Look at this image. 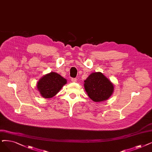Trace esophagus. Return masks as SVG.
<instances>
[{
	"instance_id": "34e87169",
	"label": "esophagus",
	"mask_w": 152,
	"mask_h": 152,
	"mask_svg": "<svg viewBox=\"0 0 152 152\" xmlns=\"http://www.w3.org/2000/svg\"><path fill=\"white\" fill-rule=\"evenodd\" d=\"M77 79L76 78H72V79H71V81L72 82H77Z\"/></svg>"
}]
</instances>
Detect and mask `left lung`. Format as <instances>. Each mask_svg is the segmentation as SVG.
I'll return each mask as SVG.
<instances>
[{
    "mask_svg": "<svg viewBox=\"0 0 152 152\" xmlns=\"http://www.w3.org/2000/svg\"><path fill=\"white\" fill-rule=\"evenodd\" d=\"M88 96L94 102L107 100L113 92V85L101 72L92 73L84 81Z\"/></svg>",
    "mask_w": 152,
    "mask_h": 152,
    "instance_id": "obj_1",
    "label": "left lung"
}]
</instances>
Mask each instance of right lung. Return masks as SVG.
<instances>
[{
    "mask_svg": "<svg viewBox=\"0 0 152 152\" xmlns=\"http://www.w3.org/2000/svg\"><path fill=\"white\" fill-rule=\"evenodd\" d=\"M66 83V80L56 72H50L39 80L37 87L42 96L50 99L55 96Z\"/></svg>",
    "mask_w": 152,
    "mask_h": 152,
    "instance_id": "right-lung-1",
    "label": "right lung"
}]
</instances>
